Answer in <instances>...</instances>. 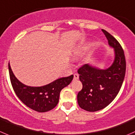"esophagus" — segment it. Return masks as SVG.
Wrapping results in <instances>:
<instances>
[{"instance_id":"esophagus-1","label":"esophagus","mask_w":135,"mask_h":135,"mask_svg":"<svg viewBox=\"0 0 135 135\" xmlns=\"http://www.w3.org/2000/svg\"><path fill=\"white\" fill-rule=\"evenodd\" d=\"M78 78H79V75L78 74H76V73H75L74 74V80H77Z\"/></svg>"}]
</instances>
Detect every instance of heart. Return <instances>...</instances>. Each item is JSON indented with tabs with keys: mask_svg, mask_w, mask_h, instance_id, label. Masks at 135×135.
Listing matches in <instances>:
<instances>
[{
	"mask_svg": "<svg viewBox=\"0 0 135 135\" xmlns=\"http://www.w3.org/2000/svg\"><path fill=\"white\" fill-rule=\"evenodd\" d=\"M84 50H85V49H80V50L79 51H78V53H77L76 54V56H78V55H80V53H82V52H83L84 51Z\"/></svg>",
	"mask_w": 135,
	"mask_h": 135,
	"instance_id": "obj_1",
	"label": "heart"
}]
</instances>
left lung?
<instances>
[{
	"instance_id": "obj_1",
	"label": "left lung",
	"mask_w": 135,
	"mask_h": 135,
	"mask_svg": "<svg viewBox=\"0 0 135 135\" xmlns=\"http://www.w3.org/2000/svg\"><path fill=\"white\" fill-rule=\"evenodd\" d=\"M102 31L109 45L114 48L115 59L112 66L101 70L86 64L79 68L78 73L82 89L77 95L79 106L88 112L101 110L108 106L118 94L126 71L123 49L117 40L105 30Z\"/></svg>"
}]
</instances>
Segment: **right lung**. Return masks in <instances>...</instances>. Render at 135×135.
<instances>
[{
    "instance_id": "obj_1",
    "label": "right lung",
    "mask_w": 135,
    "mask_h": 135,
    "mask_svg": "<svg viewBox=\"0 0 135 135\" xmlns=\"http://www.w3.org/2000/svg\"><path fill=\"white\" fill-rule=\"evenodd\" d=\"M9 75L13 90L22 102L33 110L46 112L57 105L61 90L73 80L74 76L59 78L47 85L40 87L26 86L20 82L12 71L8 63Z\"/></svg>"
}]
</instances>
